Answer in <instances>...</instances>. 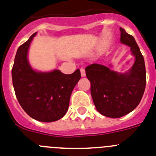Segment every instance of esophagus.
I'll list each match as a JSON object with an SVG mask.
<instances>
[{
    "mask_svg": "<svg viewBox=\"0 0 156 156\" xmlns=\"http://www.w3.org/2000/svg\"><path fill=\"white\" fill-rule=\"evenodd\" d=\"M80 71H81V75H82V77L86 76V70H85V69L81 68L80 69Z\"/></svg>",
    "mask_w": 156,
    "mask_h": 156,
    "instance_id": "esophagus-1",
    "label": "esophagus"
}]
</instances>
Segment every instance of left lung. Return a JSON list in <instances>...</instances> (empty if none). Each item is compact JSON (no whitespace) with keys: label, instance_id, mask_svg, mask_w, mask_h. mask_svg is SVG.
<instances>
[{"label":"left lung","instance_id":"8db88e82","mask_svg":"<svg viewBox=\"0 0 156 156\" xmlns=\"http://www.w3.org/2000/svg\"><path fill=\"white\" fill-rule=\"evenodd\" d=\"M121 42L130 47L136 60L128 73L119 74L104 65L93 63L86 67L91 86L92 98L101 115L120 118L140 104L146 86L144 59L134 37L120 28Z\"/></svg>","mask_w":156,"mask_h":156}]
</instances>
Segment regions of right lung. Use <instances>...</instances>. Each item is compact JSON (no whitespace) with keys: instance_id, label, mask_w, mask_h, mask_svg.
Returning <instances> with one entry per match:
<instances>
[{"instance_id":"1","label":"right lung","mask_w":156,"mask_h":156,"mask_svg":"<svg viewBox=\"0 0 156 156\" xmlns=\"http://www.w3.org/2000/svg\"><path fill=\"white\" fill-rule=\"evenodd\" d=\"M34 34L19 47L12 69L16 98L28 115L37 121L51 122L65 115L70 95L81 78L79 69L64 74L59 70L49 73L34 71L27 60V51Z\"/></svg>"}]
</instances>
